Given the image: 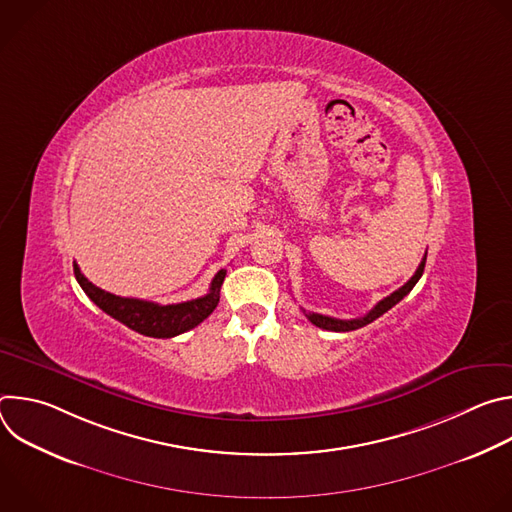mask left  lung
Masks as SVG:
<instances>
[{"label":"left lung","instance_id":"8db88e82","mask_svg":"<svg viewBox=\"0 0 512 512\" xmlns=\"http://www.w3.org/2000/svg\"><path fill=\"white\" fill-rule=\"evenodd\" d=\"M425 259H427V253H425V257L421 259V263H419L417 271L413 273V277H411L405 285H401L397 291H393L391 296H387L385 300H381L367 316L354 318V320H338V318H330V316H322V314H314V312H312V314H306V310H304V314L308 316V320H310L314 326H318V328H322V330H332V332H350V330L367 326V324H371L373 320H377L379 316H383L385 312H389L395 304H399V302L409 294V291L415 287V283L419 281V277L423 275Z\"/></svg>","mask_w":512,"mask_h":512}]
</instances>
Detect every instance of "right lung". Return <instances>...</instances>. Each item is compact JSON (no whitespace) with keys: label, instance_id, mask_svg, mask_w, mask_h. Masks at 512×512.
<instances>
[{"label":"right lung","instance_id":"1","mask_svg":"<svg viewBox=\"0 0 512 512\" xmlns=\"http://www.w3.org/2000/svg\"><path fill=\"white\" fill-rule=\"evenodd\" d=\"M72 265H75V277L81 283L85 294L105 314L119 320L127 328H131L143 336H152V338H174L182 332L192 330L202 320H206L218 306V298H221V285L227 275V269L218 271L210 283L208 294L202 298L182 302V304L160 306V304L145 302V300L113 296V294H109V291L93 285L81 273L77 263H72Z\"/></svg>","mask_w":512,"mask_h":512}]
</instances>
